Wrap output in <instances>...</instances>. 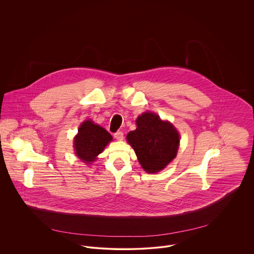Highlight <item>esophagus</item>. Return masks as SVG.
<instances>
[{"label": "esophagus", "mask_w": 254, "mask_h": 254, "mask_svg": "<svg viewBox=\"0 0 254 254\" xmlns=\"http://www.w3.org/2000/svg\"><path fill=\"white\" fill-rule=\"evenodd\" d=\"M114 137H115V139H117V140H122V139H123V132L117 131L116 133H114Z\"/></svg>", "instance_id": "obj_1"}]
</instances>
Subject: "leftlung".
<instances>
[{"label": "left lung", "mask_w": 254, "mask_h": 254, "mask_svg": "<svg viewBox=\"0 0 254 254\" xmlns=\"http://www.w3.org/2000/svg\"><path fill=\"white\" fill-rule=\"evenodd\" d=\"M136 123L137 129L128 133L127 141L145 172H159L176 157L180 135L170 122L153 112L139 115Z\"/></svg>", "instance_id": "8db88e82"}]
</instances>
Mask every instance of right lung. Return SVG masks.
<instances>
[{"mask_svg":"<svg viewBox=\"0 0 254 254\" xmlns=\"http://www.w3.org/2000/svg\"><path fill=\"white\" fill-rule=\"evenodd\" d=\"M110 141H112V136L105 128L95 124L92 120H86L81 124L74 138L76 155L85 163L90 164L97 159Z\"/></svg>","mask_w":254,"mask_h":254,"instance_id":"add662e5","label":"right lung"}]
</instances>
